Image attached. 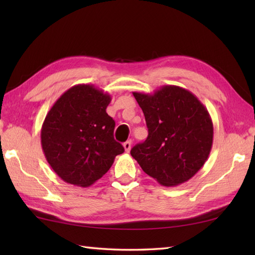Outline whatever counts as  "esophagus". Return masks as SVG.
Returning a JSON list of instances; mask_svg holds the SVG:
<instances>
[{
  "label": "esophagus",
  "mask_w": 255,
  "mask_h": 255,
  "mask_svg": "<svg viewBox=\"0 0 255 255\" xmlns=\"http://www.w3.org/2000/svg\"><path fill=\"white\" fill-rule=\"evenodd\" d=\"M124 148H125V151H126V152H129V151H130V148H131V140H127L126 142H124Z\"/></svg>",
  "instance_id": "1"
}]
</instances>
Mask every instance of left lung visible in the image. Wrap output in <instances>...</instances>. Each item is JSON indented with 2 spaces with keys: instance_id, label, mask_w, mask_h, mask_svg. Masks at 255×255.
Instances as JSON below:
<instances>
[{
  "instance_id": "left-lung-1",
  "label": "left lung",
  "mask_w": 255,
  "mask_h": 255,
  "mask_svg": "<svg viewBox=\"0 0 255 255\" xmlns=\"http://www.w3.org/2000/svg\"><path fill=\"white\" fill-rule=\"evenodd\" d=\"M144 114L148 137L130 154L163 186H176L202 169L213 147L209 113L191 92L164 85L153 94L133 92Z\"/></svg>"
}]
</instances>
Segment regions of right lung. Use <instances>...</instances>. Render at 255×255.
Listing matches in <instances>:
<instances>
[{"label":"right lung","mask_w":255,"mask_h":255,"mask_svg":"<svg viewBox=\"0 0 255 255\" xmlns=\"http://www.w3.org/2000/svg\"><path fill=\"white\" fill-rule=\"evenodd\" d=\"M110 94L94 85L78 84L64 92L41 127L47 162L64 182L88 187L111 169L124 147L114 139L115 122L106 108Z\"/></svg>","instance_id":"1"}]
</instances>
